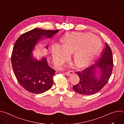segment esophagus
Returning a JSON list of instances; mask_svg holds the SVG:
<instances>
[{
	"mask_svg": "<svg viewBox=\"0 0 124 124\" xmlns=\"http://www.w3.org/2000/svg\"><path fill=\"white\" fill-rule=\"evenodd\" d=\"M66 74L67 76H70V75L74 74V72H73V71H71V70H70V71H69V72L66 73Z\"/></svg>",
	"mask_w": 124,
	"mask_h": 124,
	"instance_id": "1",
	"label": "esophagus"
}]
</instances>
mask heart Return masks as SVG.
Returning a JSON list of instances; mask_svg holds the SVG:
<instances>
[{"label":"heart","mask_w":124,"mask_h":124,"mask_svg":"<svg viewBox=\"0 0 124 124\" xmlns=\"http://www.w3.org/2000/svg\"><path fill=\"white\" fill-rule=\"evenodd\" d=\"M63 45L55 43L52 46L51 51L54 61L63 62L69 58L70 53L74 52L73 60L78 67L89 64L101 47L100 40L90 33H67L63 37Z\"/></svg>","instance_id":"b5f03b06"}]
</instances>
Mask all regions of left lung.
<instances>
[{"mask_svg": "<svg viewBox=\"0 0 124 124\" xmlns=\"http://www.w3.org/2000/svg\"><path fill=\"white\" fill-rule=\"evenodd\" d=\"M101 52V57L94 65L76 73L79 82L73 86V90L81 95H90L100 91L107 84L113 69V56L107 43Z\"/></svg>", "mask_w": 124, "mask_h": 124, "instance_id": "left-lung-1", "label": "left lung"}]
</instances>
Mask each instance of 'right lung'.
Segmentation results:
<instances>
[{"label":"right lung","instance_id":"add662e5","mask_svg":"<svg viewBox=\"0 0 124 124\" xmlns=\"http://www.w3.org/2000/svg\"><path fill=\"white\" fill-rule=\"evenodd\" d=\"M59 31L35 28L23 34L14 45L11 62L15 75L20 85L30 93H43L52 85L55 70L48 65L46 57L38 60L33 51L38 41L50 39ZM45 47L47 49L48 46Z\"/></svg>","mask_w":124,"mask_h":124}]
</instances>
